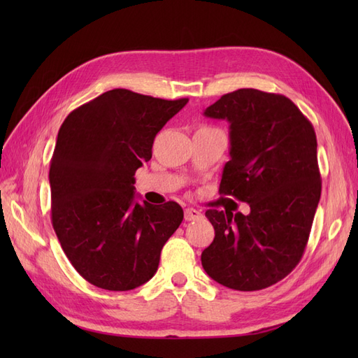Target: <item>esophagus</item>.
Here are the masks:
<instances>
[{
  "label": "esophagus",
  "mask_w": 358,
  "mask_h": 358,
  "mask_svg": "<svg viewBox=\"0 0 358 358\" xmlns=\"http://www.w3.org/2000/svg\"><path fill=\"white\" fill-rule=\"evenodd\" d=\"M201 216H203V213L197 209H192V208L185 209V220L187 221H197L201 218Z\"/></svg>",
  "instance_id": "esophagus-1"
}]
</instances>
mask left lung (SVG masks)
Here are the masks:
<instances>
[{"label":"left lung","mask_w":358,"mask_h":358,"mask_svg":"<svg viewBox=\"0 0 358 358\" xmlns=\"http://www.w3.org/2000/svg\"><path fill=\"white\" fill-rule=\"evenodd\" d=\"M203 115L230 124L220 194L251 209L206 210L215 239L203 268L227 288H267L291 273L309 239L321 197L315 131L285 95L252 88L222 95Z\"/></svg>","instance_id":"left-lung-1"}]
</instances>
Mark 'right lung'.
Returning <instances> with one entry per match:
<instances>
[{
  "mask_svg": "<svg viewBox=\"0 0 358 358\" xmlns=\"http://www.w3.org/2000/svg\"><path fill=\"white\" fill-rule=\"evenodd\" d=\"M187 103L112 90L62 122L49 170L52 225L90 284L128 291L157 273L183 210L176 201L138 203L134 175L152 158L159 129Z\"/></svg>",
  "mask_w": 358,
  "mask_h": 358,
  "instance_id": "add662e5",
  "label": "right lung"
}]
</instances>
